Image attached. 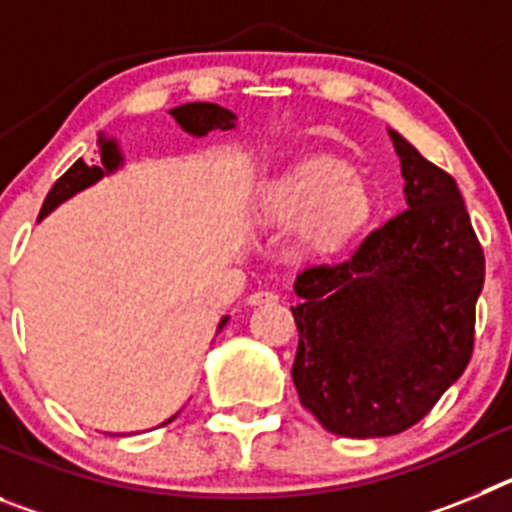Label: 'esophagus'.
I'll list each match as a JSON object with an SVG mask.
<instances>
[{
  "label": "esophagus",
  "mask_w": 512,
  "mask_h": 512,
  "mask_svg": "<svg viewBox=\"0 0 512 512\" xmlns=\"http://www.w3.org/2000/svg\"><path fill=\"white\" fill-rule=\"evenodd\" d=\"M279 297L274 295V292H253V295H248V305L256 307V305H274Z\"/></svg>",
  "instance_id": "1"
}]
</instances>
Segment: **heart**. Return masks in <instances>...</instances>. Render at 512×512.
<instances>
[{
    "label": "heart",
    "mask_w": 512,
    "mask_h": 512,
    "mask_svg": "<svg viewBox=\"0 0 512 512\" xmlns=\"http://www.w3.org/2000/svg\"><path fill=\"white\" fill-rule=\"evenodd\" d=\"M372 189L330 158H310L274 176L253 194L251 217L264 228H295L302 256L328 259L346 251L372 225Z\"/></svg>",
    "instance_id": "obj_1"
}]
</instances>
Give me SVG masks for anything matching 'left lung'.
<instances>
[{
    "label": "left lung",
    "mask_w": 512,
    "mask_h": 512,
    "mask_svg": "<svg viewBox=\"0 0 512 512\" xmlns=\"http://www.w3.org/2000/svg\"><path fill=\"white\" fill-rule=\"evenodd\" d=\"M408 210L374 230L354 259L297 274L302 408L325 431L382 438L408 431L464 374L485 253L456 182L387 130Z\"/></svg>",
    "instance_id": "obj_1"
}]
</instances>
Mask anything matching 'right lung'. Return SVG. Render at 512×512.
<instances>
[{"label":"right lung","mask_w":512,"mask_h":512,"mask_svg":"<svg viewBox=\"0 0 512 512\" xmlns=\"http://www.w3.org/2000/svg\"><path fill=\"white\" fill-rule=\"evenodd\" d=\"M169 115L174 117V122L179 125V128L184 130L187 135H192V138H205L207 133H212V130H233L235 128V112L225 110V107H220V104H212V102H189V104H179V107H174V110H169ZM99 158H102V166H87L84 161H76L74 166H71L66 174L58 179L56 184H53V189L48 192V197H45L43 207H40V215L38 220H43V217L51 215L56 207H61L63 202L71 200V197H76L79 192H84V189L94 187V184L99 182V179H104V176L115 174V171H120L122 166H125V156H122V148L120 143H117V138H110V135L99 133ZM230 315H223L220 318V323H217V333L228 325ZM182 413V410H179ZM179 413H174L171 418H166L164 423H171V420L176 418Z\"/></svg>","instance_id":"add662e5"}]
</instances>
